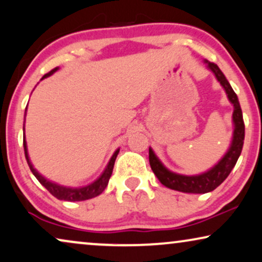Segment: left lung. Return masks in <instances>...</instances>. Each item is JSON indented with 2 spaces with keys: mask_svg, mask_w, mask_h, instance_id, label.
Segmentation results:
<instances>
[{
  "mask_svg": "<svg viewBox=\"0 0 262 262\" xmlns=\"http://www.w3.org/2000/svg\"><path fill=\"white\" fill-rule=\"evenodd\" d=\"M204 63L206 64L209 70L213 73L216 76L217 81L220 82L222 87L224 88L225 93L229 101L234 106V112H232V124H234V132H232V137L230 145L227 152L224 154L223 157L207 169L204 173L196 174V175H184L175 173L168 169L164 164L161 162V160L155 155L154 150L149 148V162L150 167L159 179L160 182L166 187L174 189V191L184 192V193H195V194H200V193H207L213 191L217 188L228 175L230 174L232 168L235 167L236 162H237L239 155H241L243 141H245V123H243V116L242 110L239 106L237 95L232 91L230 83H229L227 78H225L224 74L222 73L217 64L211 63L209 60L204 59Z\"/></svg>",
  "mask_w": 262,
  "mask_h": 262,
  "instance_id": "8db88e82",
  "label": "left lung"
}]
</instances>
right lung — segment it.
<instances>
[{"instance_id": "add662e5", "label": "right lung", "mask_w": 262, "mask_h": 262, "mask_svg": "<svg viewBox=\"0 0 262 262\" xmlns=\"http://www.w3.org/2000/svg\"><path fill=\"white\" fill-rule=\"evenodd\" d=\"M58 69H59L58 67L55 68V69H52L50 73L45 74L44 76H42L41 80L51 76V75L55 74ZM25 117H26V113H25ZM24 131H25V127H24ZM24 150H25V156H26L28 167H30V169L32 173H33L34 177L38 179V181L40 182V184L44 186V187L48 189V191L51 193L53 196H56V198L59 200H67V202H81V200L92 199V198H94V196H98L99 194H101V193L105 191L107 185H108L110 178H111V175H112V171H113L114 162H116L118 154H119V149H117L116 152L113 154V156L111 157L110 162L107 163L105 170L102 171V174L100 175V177L96 179L95 181H93L92 184H89L87 186H83V187L74 188V187H67V186H62V185L56 184V182L50 181V180H48V179H45L44 177H42L41 174H39L37 169H34L33 164H32L30 161V156H28L26 139H24Z\"/></svg>"}]
</instances>
